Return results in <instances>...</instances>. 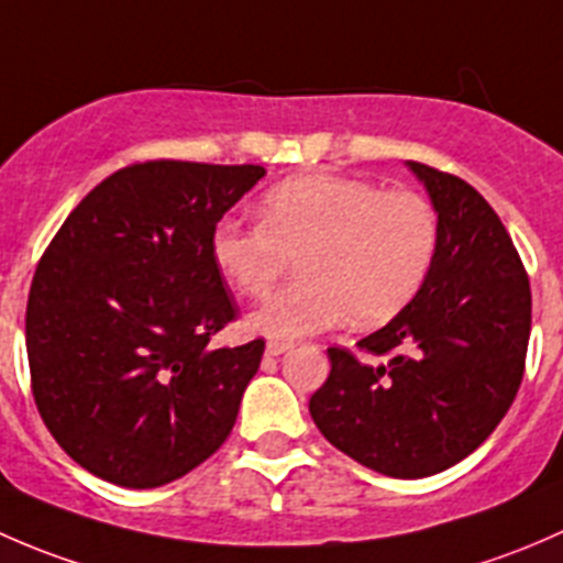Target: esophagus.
<instances>
[{
    "mask_svg": "<svg viewBox=\"0 0 563 563\" xmlns=\"http://www.w3.org/2000/svg\"><path fill=\"white\" fill-rule=\"evenodd\" d=\"M292 341H287V339H271L268 341V346H265V352H268V355H284V352L287 350H292Z\"/></svg>",
    "mask_w": 563,
    "mask_h": 563,
    "instance_id": "esophagus-1",
    "label": "esophagus"
}]
</instances>
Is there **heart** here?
<instances>
[{
    "label": "heart",
    "mask_w": 563,
    "mask_h": 563,
    "mask_svg": "<svg viewBox=\"0 0 563 563\" xmlns=\"http://www.w3.org/2000/svg\"><path fill=\"white\" fill-rule=\"evenodd\" d=\"M437 246L426 197L333 173L276 184L260 224L224 219L211 233L213 265L246 298H265L298 260L300 279L252 314V328L276 339L390 322L426 284Z\"/></svg>",
    "instance_id": "b5f03b06"
}]
</instances>
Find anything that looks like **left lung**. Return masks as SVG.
<instances>
[{
	"label": "left lung",
	"instance_id": "1",
	"mask_svg": "<svg viewBox=\"0 0 563 563\" xmlns=\"http://www.w3.org/2000/svg\"><path fill=\"white\" fill-rule=\"evenodd\" d=\"M439 213V246L415 300L357 350L330 346L309 411L333 448L417 479L455 466L494 433L526 371L531 287L498 213L463 178L409 162Z\"/></svg>",
	"mask_w": 563,
	"mask_h": 563
}]
</instances>
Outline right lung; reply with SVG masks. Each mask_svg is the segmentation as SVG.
<instances>
[{"instance_id": "add662e5", "label": "right lung", "mask_w": 563, "mask_h": 563, "mask_svg": "<svg viewBox=\"0 0 563 563\" xmlns=\"http://www.w3.org/2000/svg\"><path fill=\"white\" fill-rule=\"evenodd\" d=\"M260 165L132 162L91 189L34 271L32 396L59 448L121 488H159L230 437L265 341L213 350L239 303L211 233Z\"/></svg>"}]
</instances>
